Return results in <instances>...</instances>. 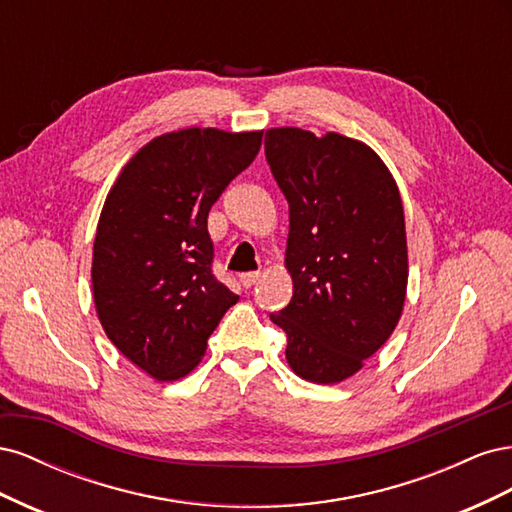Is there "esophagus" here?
I'll use <instances>...</instances> for the list:
<instances>
[{"label": "esophagus", "mask_w": 512, "mask_h": 512, "mask_svg": "<svg viewBox=\"0 0 512 512\" xmlns=\"http://www.w3.org/2000/svg\"><path fill=\"white\" fill-rule=\"evenodd\" d=\"M258 280H260V273L258 271H250V273H241L239 275V282L243 284V288H252Z\"/></svg>", "instance_id": "esophagus-1"}]
</instances>
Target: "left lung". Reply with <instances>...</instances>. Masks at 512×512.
Wrapping results in <instances>:
<instances>
[{
    "mask_svg": "<svg viewBox=\"0 0 512 512\" xmlns=\"http://www.w3.org/2000/svg\"><path fill=\"white\" fill-rule=\"evenodd\" d=\"M265 151L290 207L292 299L271 320L286 331L294 374L344 382L404 312L408 239L397 181L374 149L339 132L271 128Z\"/></svg>",
    "mask_w": 512,
    "mask_h": 512,
    "instance_id": "1",
    "label": "left lung"
}]
</instances>
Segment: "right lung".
<instances>
[{
	"mask_svg": "<svg viewBox=\"0 0 512 512\" xmlns=\"http://www.w3.org/2000/svg\"><path fill=\"white\" fill-rule=\"evenodd\" d=\"M262 130L183 128L123 164L98 220L91 290L106 337L158 382L185 378L239 297L211 273V205L250 166Z\"/></svg>",
	"mask_w": 512,
	"mask_h": 512,
	"instance_id": "right-lung-1",
	"label": "right lung"
}]
</instances>
